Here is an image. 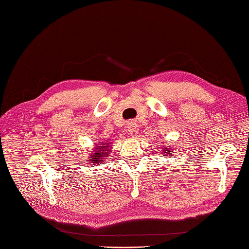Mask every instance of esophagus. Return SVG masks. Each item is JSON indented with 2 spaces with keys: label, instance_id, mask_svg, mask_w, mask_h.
Instances as JSON below:
<instances>
[{
  "label": "esophagus",
  "instance_id": "esophagus-1",
  "mask_svg": "<svg viewBox=\"0 0 249 249\" xmlns=\"http://www.w3.org/2000/svg\"><path fill=\"white\" fill-rule=\"evenodd\" d=\"M128 131L130 136L133 137H137L139 134V129H138V125H137L136 123H129L128 124Z\"/></svg>",
  "mask_w": 249,
  "mask_h": 249
}]
</instances>
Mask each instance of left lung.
I'll return each instance as SVG.
<instances>
[{
  "label": "left lung",
  "mask_w": 249,
  "mask_h": 249,
  "mask_svg": "<svg viewBox=\"0 0 249 249\" xmlns=\"http://www.w3.org/2000/svg\"><path fill=\"white\" fill-rule=\"evenodd\" d=\"M163 153V156H167V157H169V156H171L172 157V151H170V147H165V149L163 150H161Z\"/></svg>",
  "instance_id": "1"
}]
</instances>
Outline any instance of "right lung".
Wrapping results in <instances>:
<instances>
[{
  "instance_id": "1",
  "label": "right lung",
  "mask_w": 249,
  "mask_h": 249,
  "mask_svg": "<svg viewBox=\"0 0 249 249\" xmlns=\"http://www.w3.org/2000/svg\"><path fill=\"white\" fill-rule=\"evenodd\" d=\"M112 144V142L110 141H100L96 142L95 145L93 146V151H91V154L89 157V162L91 165H102L104 162V160H106L109 156V153L111 151L110 145Z\"/></svg>"
}]
</instances>
